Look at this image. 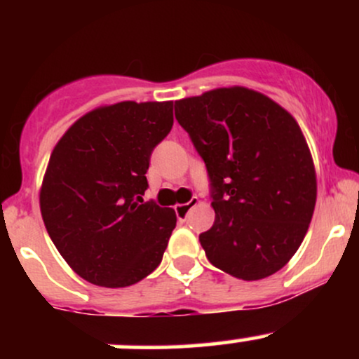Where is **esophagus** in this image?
I'll list each match as a JSON object with an SVG mask.
<instances>
[{"label":"esophagus","instance_id":"esophagus-1","mask_svg":"<svg viewBox=\"0 0 359 359\" xmlns=\"http://www.w3.org/2000/svg\"><path fill=\"white\" fill-rule=\"evenodd\" d=\"M197 204H199V199H197V197H192V199L189 201V203H185V204H177L175 205L177 217H179L180 221H185V217H187L189 211H191L194 205H197Z\"/></svg>","mask_w":359,"mask_h":359}]
</instances>
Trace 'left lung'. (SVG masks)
<instances>
[{
    "label": "left lung",
    "mask_w": 359,
    "mask_h": 359,
    "mask_svg": "<svg viewBox=\"0 0 359 359\" xmlns=\"http://www.w3.org/2000/svg\"><path fill=\"white\" fill-rule=\"evenodd\" d=\"M175 118L208 167L214 266L241 280L277 273L304 241L317 199L314 160L295 118L258 90L231 86L175 101Z\"/></svg>",
    "instance_id": "8db88e82"
}]
</instances>
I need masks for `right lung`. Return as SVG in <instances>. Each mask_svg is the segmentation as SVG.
I'll return each instance as SVG.
<instances>
[{
	"mask_svg": "<svg viewBox=\"0 0 359 359\" xmlns=\"http://www.w3.org/2000/svg\"><path fill=\"white\" fill-rule=\"evenodd\" d=\"M172 108V101L100 106L53 147L40 212L62 258L94 285H133L162 262L177 216L143 194L151 151L174 125Z\"/></svg>",
	"mask_w": 359,
	"mask_h": 359,
	"instance_id": "1",
	"label": "right lung"
}]
</instances>
